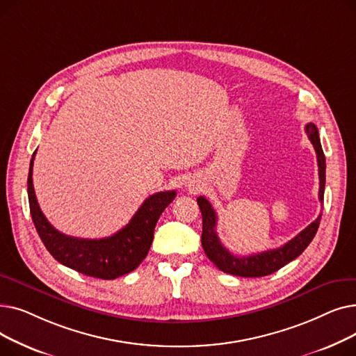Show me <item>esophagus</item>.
<instances>
[{
    "mask_svg": "<svg viewBox=\"0 0 356 356\" xmlns=\"http://www.w3.org/2000/svg\"><path fill=\"white\" fill-rule=\"evenodd\" d=\"M188 188H189V191H192V192H196V191L199 189L197 184H195V183H192V181L188 184Z\"/></svg>",
    "mask_w": 356,
    "mask_h": 356,
    "instance_id": "34e87169",
    "label": "esophagus"
}]
</instances>
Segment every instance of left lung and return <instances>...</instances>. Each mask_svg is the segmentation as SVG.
<instances>
[{"label":"left lung","mask_w":356,"mask_h":356,"mask_svg":"<svg viewBox=\"0 0 356 356\" xmlns=\"http://www.w3.org/2000/svg\"><path fill=\"white\" fill-rule=\"evenodd\" d=\"M306 134L309 140L312 141L316 156H317V165H319V200L323 203V195H325V183H326V159L322 149L319 131H317L314 124H307ZM197 204L202 212V247L204 250V254L212 261V263L223 273L238 275V277H264L268 274L275 273L290 261L300 255L307 245L314 238L317 228H319L322 215L317 216L316 220H313L307 228H305L300 234L296 235L293 239H290L287 244L283 247L268 250L259 254L252 255H234L231 254L225 247L220 244L218 238V234L215 231L216 228V212L212 208L209 200L203 196L197 197Z\"/></svg>","instance_id":"1"}]
</instances>
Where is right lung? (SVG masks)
<instances>
[{"label": "right lung", "instance_id": "obj_1", "mask_svg": "<svg viewBox=\"0 0 356 356\" xmlns=\"http://www.w3.org/2000/svg\"><path fill=\"white\" fill-rule=\"evenodd\" d=\"M35 152L30 161L27 179L30 213L37 234L53 258L74 271L102 280H114L134 271L147 257L154 238L156 223L176 197V191L159 192L147 197L133 219L114 235L101 239L69 236L50 225L37 203L31 177Z\"/></svg>", "mask_w": 356, "mask_h": 356}]
</instances>
